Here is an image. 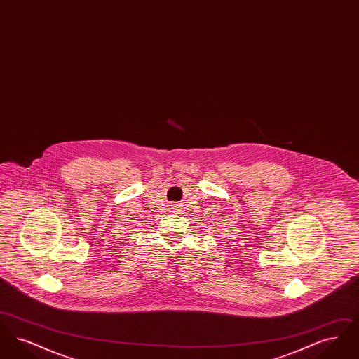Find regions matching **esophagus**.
<instances>
[{
    "label": "esophagus",
    "mask_w": 359,
    "mask_h": 359,
    "mask_svg": "<svg viewBox=\"0 0 359 359\" xmlns=\"http://www.w3.org/2000/svg\"><path fill=\"white\" fill-rule=\"evenodd\" d=\"M172 208H173V211H175V212H177V210H179V207H177V205H173V207H172Z\"/></svg>",
    "instance_id": "1"
}]
</instances>
